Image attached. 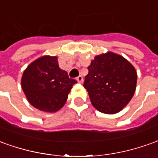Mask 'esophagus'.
<instances>
[{
    "mask_svg": "<svg viewBox=\"0 0 158 158\" xmlns=\"http://www.w3.org/2000/svg\"><path fill=\"white\" fill-rule=\"evenodd\" d=\"M77 81L78 82H80V83H82V81H83V77H81V76H79V77L77 78Z\"/></svg>",
    "mask_w": 158,
    "mask_h": 158,
    "instance_id": "esophagus-1",
    "label": "esophagus"
}]
</instances>
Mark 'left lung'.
Listing matches in <instances>:
<instances>
[{
	"mask_svg": "<svg viewBox=\"0 0 158 158\" xmlns=\"http://www.w3.org/2000/svg\"><path fill=\"white\" fill-rule=\"evenodd\" d=\"M84 88L99 112L114 114L131 100L137 85V71L124 56L112 52L97 55L88 67Z\"/></svg>",
	"mask_w": 158,
	"mask_h": 158,
	"instance_id": "obj_1",
	"label": "left lung"
}]
</instances>
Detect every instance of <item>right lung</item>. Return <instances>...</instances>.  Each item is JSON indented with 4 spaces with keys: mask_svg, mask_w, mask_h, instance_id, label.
Wrapping results in <instances>:
<instances>
[{
    "mask_svg": "<svg viewBox=\"0 0 158 158\" xmlns=\"http://www.w3.org/2000/svg\"><path fill=\"white\" fill-rule=\"evenodd\" d=\"M77 82L59 68L56 56L39 57L27 66L21 77V88L27 101L46 113H55L64 106Z\"/></svg>",
    "mask_w": 158,
    "mask_h": 158,
    "instance_id": "1",
    "label": "right lung"
}]
</instances>
